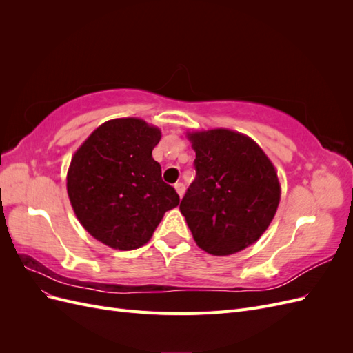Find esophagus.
<instances>
[{
  "mask_svg": "<svg viewBox=\"0 0 353 353\" xmlns=\"http://www.w3.org/2000/svg\"><path fill=\"white\" fill-rule=\"evenodd\" d=\"M175 190H176L178 196H179V197H183V196H184V193H185V185H184L183 183H176V184H175Z\"/></svg>",
  "mask_w": 353,
  "mask_h": 353,
  "instance_id": "1",
  "label": "esophagus"
}]
</instances>
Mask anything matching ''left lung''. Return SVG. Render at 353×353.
<instances>
[{
  "mask_svg": "<svg viewBox=\"0 0 353 353\" xmlns=\"http://www.w3.org/2000/svg\"><path fill=\"white\" fill-rule=\"evenodd\" d=\"M187 135L196 178L179 210L200 249L237 253L258 241L275 216L281 196L275 168L248 135L222 128Z\"/></svg>",
  "mask_w": 353,
  "mask_h": 353,
  "instance_id": "left-lung-1",
  "label": "left lung"
}]
</instances>
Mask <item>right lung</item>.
Instances as JSON below:
<instances>
[{
  "instance_id": "1",
  "label": "right lung",
  "mask_w": 353,
  "mask_h": 353,
  "mask_svg": "<svg viewBox=\"0 0 353 353\" xmlns=\"http://www.w3.org/2000/svg\"><path fill=\"white\" fill-rule=\"evenodd\" d=\"M160 130L138 117L100 125L73 154L68 194L74 215L94 239L134 250L152 239L179 196L152 156Z\"/></svg>"
}]
</instances>
